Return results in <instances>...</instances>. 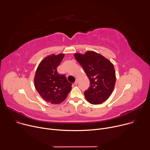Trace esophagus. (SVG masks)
<instances>
[{
	"label": "esophagus",
	"mask_w": 150,
	"mask_h": 150,
	"mask_svg": "<svg viewBox=\"0 0 150 150\" xmlns=\"http://www.w3.org/2000/svg\"><path fill=\"white\" fill-rule=\"evenodd\" d=\"M78 83V79H76V80H75V81L74 83H75V85H76Z\"/></svg>",
	"instance_id": "1"
}]
</instances>
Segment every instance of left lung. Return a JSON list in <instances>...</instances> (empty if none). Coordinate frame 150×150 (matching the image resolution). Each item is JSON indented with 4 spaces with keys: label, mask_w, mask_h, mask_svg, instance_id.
I'll return each mask as SVG.
<instances>
[{
    "label": "left lung",
    "mask_w": 150,
    "mask_h": 150,
    "mask_svg": "<svg viewBox=\"0 0 150 150\" xmlns=\"http://www.w3.org/2000/svg\"><path fill=\"white\" fill-rule=\"evenodd\" d=\"M74 56L90 81V86L84 91L87 100L93 104L104 102L112 93L116 83L113 65L93 51H88L84 54L75 53Z\"/></svg>",
    "instance_id": "obj_1"
}]
</instances>
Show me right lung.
I'll use <instances>...</instances> for the list:
<instances>
[{
	"mask_svg": "<svg viewBox=\"0 0 150 150\" xmlns=\"http://www.w3.org/2000/svg\"><path fill=\"white\" fill-rule=\"evenodd\" d=\"M64 55L52 54L45 57L39 64L35 75L36 90L44 100L54 104L65 100L72 89V83L65 75L57 71Z\"/></svg>",
	"mask_w": 150,
	"mask_h": 150,
	"instance_id": "1",
	"label": "right lung"
}]
</instances>
